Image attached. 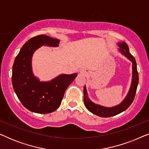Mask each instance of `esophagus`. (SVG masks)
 I'll return each instance as SVG.
<instances>
[{
    "instance_id": "obj_1",
    "label": "esophagus",
    "mask_w": 149,
    "mask_h": 149,
    "mask_svg": "<svg viewBox=\"0 0 149 149\" xmlns=\"http://www.w3.org/2000/svg\"><path fill=\"white\" fill-rule=\"evenodd\" d=\"M80 73H81V74H84V73H85V70H80Z\"/></svg>"
}]
</instances>
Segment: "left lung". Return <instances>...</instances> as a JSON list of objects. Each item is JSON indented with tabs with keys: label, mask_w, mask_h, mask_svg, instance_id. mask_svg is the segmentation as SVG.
<instances>
[{
	"label": "left lung",
	"mask_w": 149,
	"mask_h": 149,
	"mask_svg": "<svg viewBox=\"0 0 149 149\" xmlns=\"http://www.w3.org/2000/svg\"><path fill=\"white\" fill-rule=\"evenodd\" d=\"M117 45L119 47V53L127 58L130 62L132 63V81L131 85H130L129 91L123 100V101L119 104L114 106L112 107H107L104 106L97 104L93 102L92 101L89 99L88 96V93L86 89V86L85 85L83 88V95H84V104L85 107L91 113L94 114L95 115L99 116L101 117H110L113 116L117 115L118 114L125 111L128 107L131 105L132 102L134 100V97L137 89L138 84V73L137 71V64L134 57L130 53L129 47L127 43L125 42H118Z\"/></svg>",
	"instance_id": "obj_1"
}]
</instances>
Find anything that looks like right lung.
<instances>
[{
  "mask_svg": "<svg viewBox=\"0 0 149 149\" xmlns=\"http://www.w3.org/2000/svg\"><path fill=\"white\" fill-rule=\"evenodd\" d=\"M60 40L38 35L28 40L20 49L12 69V85L22 104L36 113H52L60 107L65 91L77 76L61 74L51 81H40L32 71L34 52L42 46L57 47Z\"/></svg>",
  "mask_w": 149,
  "mask_h": 149,
  "instance_id": "obj_1",
  "label": "right lung"
}]
</instances>
